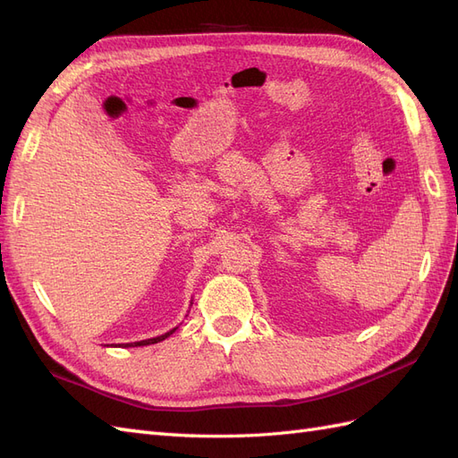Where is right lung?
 <instances>
[{"mask_svg":"<svg viewBox=\"0 0 458 458\" xmlns=\"http://www.w3.org/2000/svg\"><path fill=\"white\" fill-rule=\"evenodd\" d=\"M174 332H175V328H174V330H170V332H165V335H162V336H157V338H148V340L133 342V344H123V348H135V345H148V344H157V342H162V340H165V338H168L170 335H174Z\"/></svg>","mask_w":458,"mask_h":458,"instance_id":"1","label":"right lung"}]
</instances>
